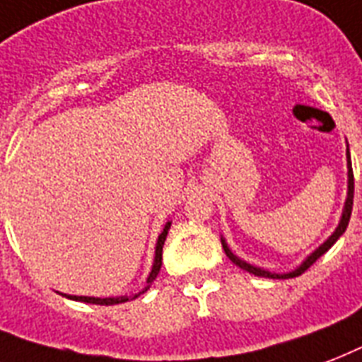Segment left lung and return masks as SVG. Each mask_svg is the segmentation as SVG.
I'll use <instances>...</instances> for the list:
<instances>
[{"label":"left lung","instance_id":"left-lung-1","mask_svg":"<svg viewBox=\"0 0 362 362\" xmlns=\"http://www.w3.org/2000/svg\"><path fill=\"white\" fill-rule=\"evenodd\" d=\"M353 189H355V185H353V168H351V158H349V149H347V200H346V207H344V213H341V219H340V225H338V228L334 230V234L327 240V242L321 245L319 249H315L310 257H308L304 262H302L298 268H296L295 272H288V274H272V272L268 270H262V268H257V266L253 264H247L245 260H240L236 257V255L232 253L230 249H228V245L225 243V240H223V249H225L226 257L234 262L236 266H240L242 270L249 272V274H255V276H260V277H272V279H288V277H296L300 276V274H304V272L310 268V266L315 262V260L321 257V255H325L327 251H329L332 245L336 243V240L346 232L347 225H349V217H351V209H353Z\"/></svg>","mask_w":362,"mask_h":362}]
</instances>
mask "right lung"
Wrapping results in <instances>:
<instances>
[{"label":"right lung","instance_id":"right-lung-1","mask_svg":"<svg viewBox=\"0 0 362 362\" xmlns=\"http://www.w3.org/2000/svg\"><path fill=\"white\" fill-rule=\"evenodd\" d=\"M170 226L172 223H166L164 226V230L158 236V242H156V255H155V264H153V270H151L149 277H147V283H153L158 276V272H160L162 266V247H164V242H166L168 230H170ZM149 288V285H147ZM145 288V291H147ZM137 296V295H136ZM67 298H71V300H81V302H88V304H100V306H113V304H122V302L128 300V296H119V298H94V296H67Z\"/></svg>","mask_w":362,"mask_h":362}]
</instances>
